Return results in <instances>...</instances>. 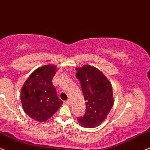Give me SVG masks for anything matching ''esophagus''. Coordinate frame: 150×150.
<instances>
[{
  "label": "esophagus",
  "instance_id": "34e87169",
  "mask_svg": "<svg viewBox=\"0 0 150 150\" xmlns=\"http://www.w3.org/2000/svg\"><path fill=\"white\" fill-rule=\"evenodd\" d=\"M65 103H66V104L68 105H71V100H70V99H69V100H67Z\"/></svg>",
  "mask_w": 150,
  "mask_h": 150
}]
</instances>
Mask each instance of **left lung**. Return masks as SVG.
<instances>
[{"instance_id":"8db88e82","label":"left lung","mask_w":150,"mask_h":150,"mask_svg":"<svg viewBox=\"0 0 150 150\" xmlns=\"http://www.w3.org/2000/svg\"><path fill=\"white\" fill-rule=\"evenodd\" d=\"M75 70L86 101L85 115L77 118L78 122L83 127L95 128L105 121L114 103L112 86L100 70L91 65L77 67Z\"/></svg>"}]
</instances>
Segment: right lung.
I'll list each match as a JSON object with an SVG mask.
<instances>
[{"mask_svg": "<svg viewBox=\"0 0 150 150\" xmlns=\"http://www.w3.org/2000/svg\"><path fill=\"white\" fill-rule=\"evenodd\" d=\"M58 68L45 64L31 73L22 88L21 102L25 113L39 122H46L60 109L63 102L58 98L52 79Z\"/></svg>", "mask_w": 150, "mask_h": 150, "instance_id": "1", "label": "right lung"}]
</instances>
